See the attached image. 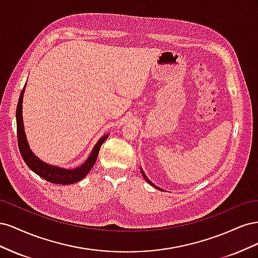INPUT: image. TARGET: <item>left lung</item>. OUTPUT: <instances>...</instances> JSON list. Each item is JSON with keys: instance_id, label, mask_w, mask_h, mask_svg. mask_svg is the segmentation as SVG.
<instances>
[{"instance_id": "1", "label": "left lung", "mask_w": 258, "mask_h": 258, "mask_svg": "<svg viewBox=\"0 0 258 258\" xmlns=\"http://www.w3.org/2000/svg\"><path fill=\"white\" fill-rule=\"evenodd\" d=\"M141 172H142V175H143V176H144V178H145V179H146V182H147V183H150V184H151V185H152V186H154V187H156V188H157V189H160V190H162V189H161V188H159V187H157V186H156V185H155V184H154V183H152V182H151V181H150V179H148V178H147V176H146V175H145V173H144V172H143V170H142V169H141Z\"/></svg>"}]
</instances>
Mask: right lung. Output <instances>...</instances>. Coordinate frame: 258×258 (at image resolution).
<instances>
[{"instance_id": "1", "label": "right lung", "mask_w": 258, "mask_h": 258, "mask_svg": "<svg viewBox=\"0 0 258 258\" xmlns=\"http://www.w3.org/2000/svg\"><path fill=\"white\" fill-rule=\"evenodd\" d=\"M25 87H23L20 96L19 101L17 104L16 110V120H17V138H18V147L21 154L22 159L25 160L27 166L36 173L38 176L43 177L47 182L53 183V184H62V185H69L74 184L76 182H80L86 175L89 173V171L95 166L96 160L98 158V154L100 151V147L104 143L105 140L107 139L108 135L103 136L101 138L98 143L93 147V150L90 154L89 157L87 158L82 166L77 167L75 169H64L59 168L56 166H51L42 161L40 158L36 157L31 151V148L28 144L27 137L25 134V127H23V120H22V100H23V92H25Z\"/></svg>"}]
</instances>
